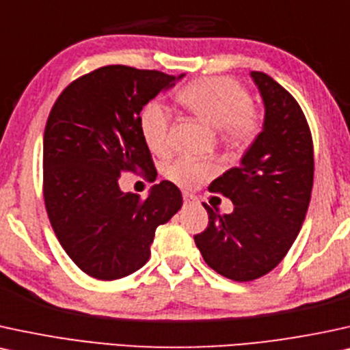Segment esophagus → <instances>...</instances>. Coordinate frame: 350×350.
<instances>
[{
  "label": "esophagus",
  "instance_id": "1",
  "mask_svg": "<svg viewBox=\"0 0 350 350\" xmlns=\"http://www.w3.org/2000/svg\"><path fill=\"white\" fill-rule=\"evenodd\" d=\"M197 202V198L192 196V193H187V192H184V203L185 205H192V203H196Z\"/></svg>",
  "mask_w": 350,
  "mask_h": 350
}]
</instances>
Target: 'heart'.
<instances>
[{"instance_id": "b5f03b06", "label": "heart", "mask_w": 350, "mask_h": 350, "mask_svg": "<svg viewBox=\"0 0 350 350\" xmlns=\"http://www.w3.org/2000/svg\"><path fill=\"white\" fill-rule=\"evenodd\" d=\"M185 106L211 127L231 148H244L254 142L262 119L252 106L247 88L231 77H205L185 85L178 94ZM140 134L150 152L165 154L170 150V113L158 101L148 103L140 113ZM211 166L190 157H180L166 166V176L180 185H193L211 174Z\"/></svg>"}]
</instances>
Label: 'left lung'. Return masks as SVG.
Masks as SVG:
<instances>
[{"instance_id":"8db88e82","label":"left lung","mask_w":350,"mask_h":350,"mask_svg":"<svg viewBox=\"0 0 350 350\" xmlns=\"http://www.w3.org/2000/svg\"><path fill=\"white\" fill-rule=\"evenodd\" d=\"M265 105L263 129L241 165L210 184L234 203L219 215L203 203L208 228L193 237L205 263L228 280L262 278L284 258L302 228L313 185L310 127L293 95L252 70Z\"/></svg>"}]
</instances>
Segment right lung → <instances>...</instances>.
I'll list each match as a JSON object with an SVG mask.
<instances>
[{"mask_svg": "<svg viewBox=\"0 0 350 350\" xmlns=\"http://www.w3.org/2000/svg\"><path fill=\"white\" fill-rule=\"evenodd\" d=\"M180 76L105 66L69 83L57 96L43 135V197L66 254L88 276L113 281L150 258L154 231L183 206L170 180L147 198L122 192L124 171L157 172L140 134V111Z\"/></svg>", "mask_w": 350, "mask_h": 350, "instance_id": "add662e5", "label": "right lung"}]
</instances>
